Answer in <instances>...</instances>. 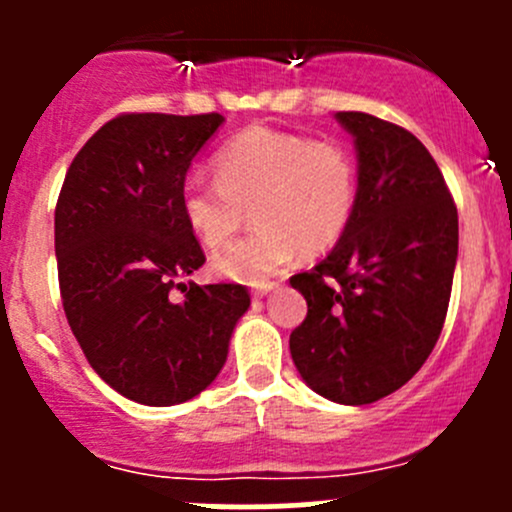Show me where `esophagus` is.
<instances>
[{
	"label": "esophagus",
	"mask_w": 512,
	"mask_h": 512,
	"mask_svg": "<svg viewBox=\"0 0 512 512\" xmlns=\"http://www.w3.org/2000/svg\"><path fill=\"white\" fill-rule=\"evenodd\" d=\"M275 287H277L275 282H265V285H257V287H252V297L262 299V297H265V294H270L272 289H275Z\"/></svg>",
	"instance_id": "1"
}]
</instances>
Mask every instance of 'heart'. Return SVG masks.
Listing matches in <instances>:
<instances>
[{"mask_svg":"<svg viewBox=\"0 0 512 512\" xmlns=\"http://www.w3.org/2000/svg\"><path fill=\"white\" fill-rule=\"evenodd\" d=\"M215 178H190L180 210L190 232L215 250L250 218L257 230L213 257V272L262 285L299 250L317 255L347 230L356 203L354 156L334 141L250 126L215 153Z\"/></svg>","mask_w":512,"mask_h":512,"instance_id":"1","label":"heart"}]
</instances>
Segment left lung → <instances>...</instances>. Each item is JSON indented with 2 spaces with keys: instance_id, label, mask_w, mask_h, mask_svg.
Masks as SVG:
<instances>
[{
  "instance_id": "left-lung-1",
  "label": "left lung",
  "mask_w": 512,
  "mask_h": 512,
  "mask_svg": "<svg viewBox=\"0 0 512 512\" xmlns=\"http://www.w3.org/2000/svg\"><path fill=\"white\" fill-rule=\"evenodd\" d=\"M334 118L354 136L356 203L334 250L289 280L307 299L289 352L309 389L361 406L401 389L441 337L458 210L414 133L361 111Z\"/></svg>"
}]
</instances>
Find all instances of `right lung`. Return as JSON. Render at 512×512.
I'll use <instances>...</instances> for the list:
<instances>
[{
    "label": "right lung",
    "instance_id": "obj_1",
    "mask_svg": "<svg viewBox=\"0 0 512 512\" xmlns=\"http://www.w3.org/2000/svg\"><path fill=\"white\" fill-rule=\"evenodd\" d=\"M220 113H123L66 170L54 215L61 302L76 342L111 389L173 406L223 369L242 285L178 282L205 255L180 210L185 175L223 126ZM178 284L183 300L169 297Z\"/></svg>",
    "mask_w": 512,
    "mask_h": 512
}]
</instances>
